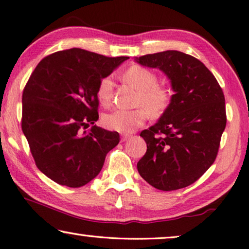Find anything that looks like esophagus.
Here are the masks:
<instances>
[{
  "mask_svg": "<svg viewBox=\"0 0 249 249\" xmlns=\"http://www.w3.org/2000/svg\"><path fill=\"white\" fill-rule=\"evenodd\" d=\"M130 138H131L130 134H123V135H121V142H124V141H126Z\"/></svg>",
  "mask_w": 249,
  "mask_h": 249,
  "instance_id": "obj_1",
  "label": "esophagus"
}]
</instances>
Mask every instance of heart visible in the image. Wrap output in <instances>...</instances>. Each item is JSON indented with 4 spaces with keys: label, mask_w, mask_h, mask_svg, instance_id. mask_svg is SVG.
I'll use <instances>...</instances> for the list:
<instances>
[{
    "label": "heart",
    "mask_w": 249,
    "mask_h": 249,
    "mask_svg": "<svg viewBox=\"0 0 249 249\" xmlns=\"http://www.w3.org/2000/svg\"><path fill=\"white\" fill-rule=\"evenodd\" d=\"M125 83L138 90L134 105L139 106L133 110L117 109L105 114L102 124L105 128L121 133L133 132L147 119L148 114L159 117L170 106L172 92L166 84L158 83L157 73L147 67L133 65L123 74ZM114 81L111 77H104L98 82L96 96L101 104L108 107L111 104Z\"/></svg>",
    "instance_id": "b5f03b06"
}]
</instances>
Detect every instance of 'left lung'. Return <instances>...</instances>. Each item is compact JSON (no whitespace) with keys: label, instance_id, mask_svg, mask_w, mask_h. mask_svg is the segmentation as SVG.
<instances>
[{"label":"left lung","instance_id":"8db88e82","mask_svg":"<svg viewBox=\"0 0 249 249\" xmlns=\"http://www.w3.org/2000/svg\"><path fill=\"white\" fill-rule=\"evenodd\" d=\"M137 59L162 70L175 91L158 123L140 134L147 151L138 171L158 190L183 189L197 181L217 157L227 124L223 91L212 71L189 54L166 51Z\"/></svg>","mask_w":249,"mask_h":249}]
</instances>
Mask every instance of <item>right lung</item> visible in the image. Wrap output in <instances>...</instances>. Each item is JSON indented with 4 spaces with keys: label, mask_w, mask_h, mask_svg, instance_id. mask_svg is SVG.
I'll return each mask as SVG.
<instances>
[{
    "label": "right lung",
    "mask_w": 249,
    "mask_h": 249,
    "mask_svg": "<svg viewBox=\"0 0 249 249\" xmlns=\"http://www.w3.org/2000/svg\"><path fill=\"white\" fill-rule=\"evenodd\" d=\"M129 57L81 49L50 54L37 64L22 92L21 129L36 166L60 185L80 187L100 173L119 133L93 125L96 89Z\"/></svg>",
    "instance_id": "1"
}]
</instances>
